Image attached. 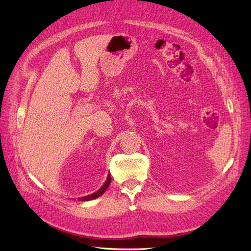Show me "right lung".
Instances as JSON below:
<instances>
[{
	"label": "right lung",
	"instance_id": "add662e5",
	"mask_svg": "<svg viewBox=\"0 0 251 251\" xmlns=\"http://www.w3.org/2000/svg\"><path fill=\"white\" fill-rule=\"evenodd\" d=\"M110 182H111V176H110V174L108 175V178H106V180H105V182H104V184L101 186V188L97 191V192H95V193H93V194H90V195H87V196H83V197H79L78 199V201H92V200H95V199H97V197H99L100 195H102L104 192H105V190L108 189V186H109V184H110Z\"/></svg>",
	"mask_w": 251,
	"mask_h": 251
}]
</instances>
